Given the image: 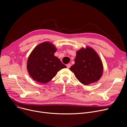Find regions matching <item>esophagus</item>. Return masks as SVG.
<instances>
[{"label": "esophagus", "instance_id": "esophagus-1", "mask_svg": "<svg viewBox=\"0 0 127 127\" xmlns=\"http://www.w3.org/2000/svg\"><path fill=\"white\" fill-rule=\"evenodd\" d=\"M70 66H71V64H67V65H66V66H67V68H69L70 67Z\"/></svg>", "mask_w": 127, "mask_h": 127}]
</instances>
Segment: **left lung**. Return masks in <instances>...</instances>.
<instances>
[{
	"label": "left lung",
	"instance_id": "left-lung-1",
	"mask_svg": "<svg viewBox=\"0 0 127 127\" xmlns=\"http://www.w3.org/2000/svg\"><path fill=\"white\" fill-rule=\"evenodd\" d=\"M75 64L70 70L82 84L89 85L98 81L103 74V64L99 55L90 47L76 52Z\"/></svg>",
	"mask_w": 127,
	"mask_h": 127
}]
</instances>
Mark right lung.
Masks as SVG:
<instances>
[{
	"label": "right lung",
	"instance_id": "1",
	"mask_svg": "<svg viewBox=\"0 0 127 127\" xmlns=\"http://www.w3.org/2000/svg\"><path fill=\"white\" fill-rule=\"evenodd\" d=\"M57 50L55 45L49 42L39 44L33 49L29 56L27 68L34 80L43 84L48 83L58 71L66 68L54 56Z\"/></svg>",
	"mask_w": 127,
	"mask_h": 127
}]
</instances>
